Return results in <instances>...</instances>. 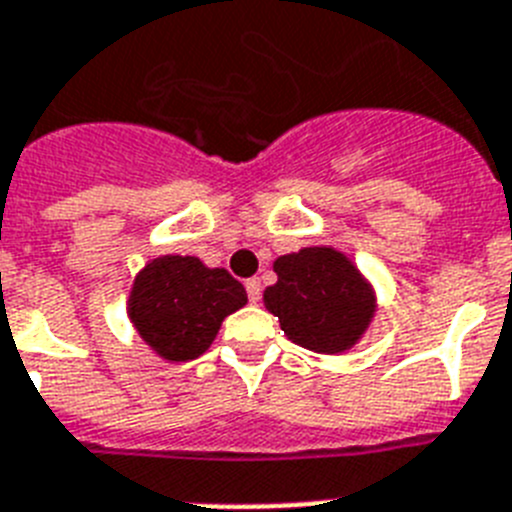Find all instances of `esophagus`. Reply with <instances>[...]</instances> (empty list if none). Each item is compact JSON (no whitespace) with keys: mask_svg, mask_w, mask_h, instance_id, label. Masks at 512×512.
I'll use <instances>...</instances> for the list:
<instances>
[{"mask_svg":"<svg viewBox=\"0 0 512 512\" xmlns=\"http://www.w3.org/2000/svg\"><path fill=\"white\" fill-rule=\"evenodd\" d=\"M246 292H248V300H251L253 305L259 303V300H261V279L259 277L248 279V282H246Z\"/></svg>","mask_w":512,"mask_h":512,"instance_id":"34e87169","label":"esophagus"}]
</instances>
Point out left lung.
<instances>
[{"label":"left lung","instance_id":"obj_1","mask_svg":"<svg viewBox=\"0 0 512 512\" xmlns=\"http://www.w3.org/2000/svg\"><path fill=\"white\" fill-rule=\"evenodd\" d=\"M277 285L264 305L287 339L310 352L342 355L355 347L375 316V292L342 251L308 246L274 261Z\"/></svg>","mask_w":512,"mask_h":512}]
</instances>
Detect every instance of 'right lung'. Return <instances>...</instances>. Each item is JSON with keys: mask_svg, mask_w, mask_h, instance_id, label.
<instances>
[{"mask_svg": "<svg viewBox=\"0 0 512 512\" xmlns=\"http://www.w3.org/2000/svg\"><path fill=\"white\" fill-rule=\"evenodd\" d=\"M248 303L246 287L227 269H209L196 256H160L131 285V323L168 362L204 355L222 321Z\"/></svg>", "mask_w": 512, "mask_h": 512, "instance_id": "1", "label": "right lung"}]
</instances>
